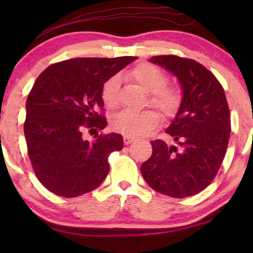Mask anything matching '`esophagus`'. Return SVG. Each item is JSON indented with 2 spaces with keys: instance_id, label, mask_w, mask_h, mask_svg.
<instances>
[{
  "instance_id": "34e87169",
  "label": "esophagus",
  "mask_w": 253,
  "mask_h": 253,
  "mask_svg": "<svg viewBox=\"0 0 253 253\" xmlns=\"http://www.w3.org/2000/svg\"><path fill=\"white\" fill-rule=\"evenodd\" d=\"M133 140H134V138L131 137V136H127V134H126V136L123 137V141H124V144H126V145L131 144Z\"/></svg>"
}]
</instances>
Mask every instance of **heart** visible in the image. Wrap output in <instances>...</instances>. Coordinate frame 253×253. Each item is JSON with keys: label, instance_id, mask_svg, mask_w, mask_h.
<instances>
[{"label": "heart", "instance_id": "1", "mask_svg": "<svg viewBox=\"0 0 253 253\" xmlns=\"http://www.w3.org/2000/svg\"><path fill=\"white\" fill-rule=\"evenodd\" d=\"M131 77L151 92L152 105L158 107L164 114H172L181 102V91L176 86L166 85L167 77L165 72L153 64L143 63L137 65L130 72ZM120 77L113 76L103 84L101 96L107 107L114 108L119 102ZM160 117L151 109L132 110L123 109L112 119V126L115 131L127 136H144L158 126Z\"/></svg>", "mask_w": 253, "mask_h": 253}]
</instances>
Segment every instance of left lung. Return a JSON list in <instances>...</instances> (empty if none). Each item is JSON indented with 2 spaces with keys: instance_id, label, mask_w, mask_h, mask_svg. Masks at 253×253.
Returning a JSON list of instances; mask_svg holds the SVG:
<instances>
[{
  "instance_id": "1",
  "label": "left lung",
  "mask_w": 253,
  "mask_h": 253,
  "mask_svg": "<svg viewBox=\"0 0 253 253\" xmlns=\"http://www.w3.org/2000/svg\"><path fill=\"white\" fill-rule=\"evenodd\" d=\"M148 61L177 78L182 99L166 130L175 144L151 141L153 152L141 165V175L162 195L195 196L213 181L226 154L230 136L226 94L215 76L198 62L175 55Z\"/></svg>"
}]
</instances>
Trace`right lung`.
<instances>
[{"mask_svg": "<svg viewBox=\"0 0 253 253\" xmlns=\"http://www.w3.org/2000/svg\"><path fill=\"white\" fill-rule=\"evenodd\" d=\"M134 56L78 57L51 64L26 100L24 133L37 177L44 188L74 198L98 188L109 172L108 155L123 148L119 133L83 138L85 127L103 130L102 87Z\"/></svg>", "mask_w": 253, "mask_h": 253, "instance_id": "obj_1", "label": "right lung"}]
</instances>
